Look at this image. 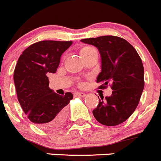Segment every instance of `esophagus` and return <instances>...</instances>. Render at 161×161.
Returning a JSON list of instances; mask_svg holds the SVG:
<instances>
[{
	"mask_svg": "<svg viewBox=\"0 0 161 161\" xmlns=\"http://www.w3.org/2000/svg\"><path fill=\"white\" fill-rule=\"evenodd\" d=\"M74 95L77 97H84L86 96V94L83 93V92H76V93H74Z\"/></svg>",
	"mask_w": 161,
	"mask_h": 161,
	"instance_id": "34e87169",
	"label": "esophagus"
}]
</instances>
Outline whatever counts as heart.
<instances>
[{
	"label": "heart",
	"mask_w": 161,
	"mask_h": 161,
	"mask_svg": "<svg viewBox=\"0 0 161 161\" xmlns=\"http://www.w3.org/2000/svg\"><path fill=\"white\" fill-rule=\"evenodd\" d=\"M94 51H95V49L94 48V47H91V46H84V47H82L80 49V55L81 58L84 57L85 55H88V54H90L91 52H94ZM80 85H82L81 83L80 84Z\"/></svg>",
	"instance_id": "b5f03b06"
}]
</instances>
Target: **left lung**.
I'll return each mask as SVG.
<instances>
[{"instance_id": "8db88e82", "label": "left lung", "mask_w": 161, "mask_h": 161, "mask_svg": "<svg viewBox=\"0 0 161 161\" xmlns=\"http://www.w3.org/2000/svg\"><path fill=\"white\" fill-rule=\"evenodd\" d=\"M81 41L95 46L102 58V71L97 77L99 89L110 86L112 95L99 98L92 113L97 121L106 126L125 122L138 106L144 88V67L135 47L116 36L86 38Z\"/></svg>"}]
</instances>
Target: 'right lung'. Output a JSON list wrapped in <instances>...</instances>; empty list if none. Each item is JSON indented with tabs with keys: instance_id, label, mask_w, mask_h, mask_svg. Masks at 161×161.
I'll use <instances>...</instances> for the list:
<instances>
[{
	"instance_id": "add662e5",
	"label": "right lung",
	"mask_w": 161,
	"mask_h": 161,
	"mask_svg": "<svg viewBox=\"0 0 161 161\" xmlns=\"http://www.w3.org/2000/svg\"><path fill=\"white\" fill-rule=\"evenodd\" d=\"M72 41H41L29 46L19 58L14 82L22 109L31 122L44 130L59 128L66 119L70 92L58 95L49 88V74H55L61 55Z\"/></svg>"
}]
</instances>
